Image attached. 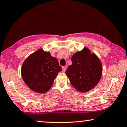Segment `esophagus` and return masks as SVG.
I'll return each mask as SVG.
<instances>
[{"mask_svg":"<svg viewBox=\"0 0 127 127\" xmlns=\"http://www.w3.org/2000/svg\"><path fill=\"white\" fill-rule=\"evenodd\" d=\"M66 66H63V71L64 72L66 71Z\"/></svg>","mask_w":127,"mask_h":127,"instance_id":"esophagus-1","label":"esophagus"}]
</instances>
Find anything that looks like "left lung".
<instances>
[{
    "mask_svg": "<svg viewBox=\"0 0 127 127\" xmlns=\"http://www.w3.org/2000/svg\"><path fill=\"white\" fill-rule=\"evenodd\" d=\"M71 61L72 64L66 71L71 85L81 92L91 90L99 82L102 74V64L98 57L84 47L73 55Z\"/></svg>",
    "mask_w": 127,
    "mask_h": 127,
    "instance_id": "8db88e82",
    "label": "left lung"
}]
</instances>
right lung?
<instances>
[{
	"label": "right lung",
	"instance_id": "1",
	"mask_svg": "<svg viewBox=\"0 0 127 127\" xmlns=\"http://www.w3.org/2000/svg\"><path fill=\"white\" fill-rule=\"evenodd\" d=\"M61 71L58 60L42 49L29 56L21 70L25 84L33 91L39 93L48 91L57 74Z\"/></svg>",
	"mask_w": 127,
	"mask_h": 127
}]
</instances>
